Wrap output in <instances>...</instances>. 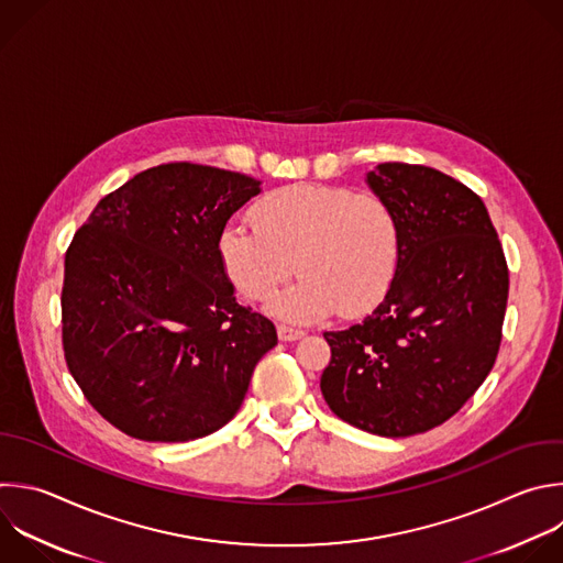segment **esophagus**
Returning <instances> with one entry per match:
<instances>
[{"instance_id": "1", "label": "esophagus", "mask_w": 563, "mask_h": 563, "mask_svg": "<svg viewBox=\"0 0 563 563\" xmlns=\"http://www.w3.org/2000/svg\"><path fill=\"white\" fill-rule=\"evenodd\" d=\"M305 335V331H300V329H291V327H287V324H278V338L283 340V342H296V340H300Z\"/></svg>"}]
</instances>
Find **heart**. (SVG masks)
<instances>
[{
	"instance_id": "1",
	"label": "heart",
	"mask_w": 563,
	"mask_h": 563,
	"mask_svg": "<svg viewBox=\"0 0 563 563\" xmlns=\"http://www.w3.org/2000/svg\"><path fill=\"white\" fill-rule=\"evenodd\" d=\"M252 221H232L219 234V258L234 287L267 300L298 267L302 278L278 294L269 311L311 324L376 309L400 265V225L376 195L349 187L296 183L263 197Z\"/></svg>"
}]
</instances>
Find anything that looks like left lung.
<instances>
[{
  "instance_id": "obj_1",
  "label": "left lung",
  "mask_w": 563,
  "mask_h": 563,
  "mask_svg": "<svg viewBox=\"0 0 563 563\" xmlns=\"http://www.w3.org/2000/svg\"><path fill=\"white\" fill-rule=\"evenodd\" d=\"M400 225V265L360 324L324 331L320 391L351 427L407 438L455 416L490 373L508 267L482 199L440 169L380 163L366 174Z\"/></svg>"
}]
</instances>
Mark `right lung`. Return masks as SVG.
<instances>
[{
	"label": "right lung",
	"mask_w": 563,
	"mask_h": 563,
	"mask_svg": "<svg viewBox=\"0 0 563 563\" xmlns=\"http://www.w3.org/2000/svg\"><path fill=\"white\" fill-rule=\"evenodd\" d=\"M261 180L150 167L103 197L66 252L64 353L86 400L145 442H190L241 409L276 327L236 302L219 234Z\"/></svg>",
	"instance_id": "obj_1"
}]
</instances>
